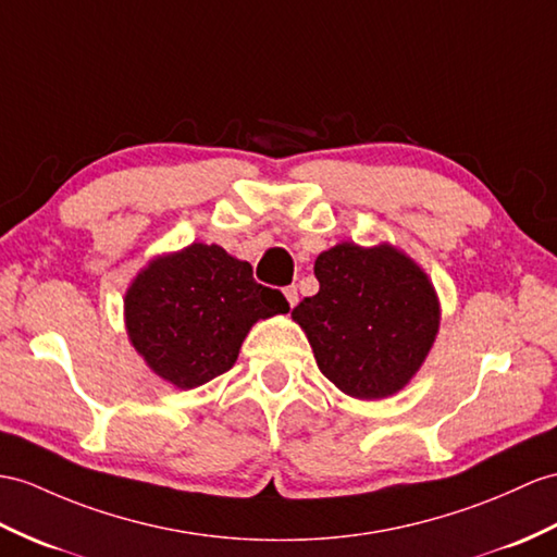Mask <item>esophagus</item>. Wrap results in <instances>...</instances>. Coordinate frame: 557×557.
<instances>
[{"instance_id": "esophagus-1", "label": "esophagus", "mask_w": 557, "mask_h": 557, "mask_svg": "<svg viewBox=\"0 0 557 557\" xmlns=\"http://www.w3.org/2000/svg\"><path fill=\"white\" fill-rule=\"evenodd\" d=\"M283 295H286V300H288L290 307L297 305V286H286V288H283Z\"/></svg>"}]
</instances>
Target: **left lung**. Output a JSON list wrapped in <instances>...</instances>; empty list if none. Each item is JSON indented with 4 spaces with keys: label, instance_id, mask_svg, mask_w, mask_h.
Here are the masks:
<instances>
[{
    "label": "left lung",
    "instance_id": "obj_1",
    "mask_svg": "<svg viewBox=\"0 0 557 557\" xmlns=\"http://www.w3.org/2000/svg\"><path fill=\"white\" fill-rule=\"evenodd\" d=\"M319 293L293 309L321 373L357 399L395 395L425 361L440 329L428 276L392 246L341 243L317 257Z\"/></svg>",
    "mask_w": 557,
    "mask_h": 557
}]
</instances>
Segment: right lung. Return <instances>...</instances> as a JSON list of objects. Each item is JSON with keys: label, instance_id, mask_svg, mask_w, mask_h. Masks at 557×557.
Returning <instances> with one entry per match:
<instances>
[{"label": "right lung", "instance_id": "obj_1", "mask_svg": "<svg viewBox=\"0 0 557 557\" xmlns=\"http://www.w3.org/2000/svg\"><path fill=\"white\" fill-rule=\"evenodd\" d=\"M288 309L281 290L252 278L248 262L202 243L153 260L125 297L132 345L182 389L226 373L250 325Z\"/></svg>", "mask_w": 557, "mask_h": 557}]
</instances>
